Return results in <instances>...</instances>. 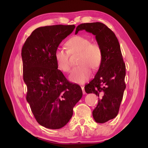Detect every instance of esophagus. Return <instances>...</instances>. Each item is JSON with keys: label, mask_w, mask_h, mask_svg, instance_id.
Here are the masks:
<instances>
[{"label": "esophagus", "mask_w": 148, "mask_h": 148, "mask_svg": "<svg viewBox=\"0 0 148 148\" xmlns=\"http://www.w3.org/2000/svg\"><path fill=\"white\" fill-rule=\"evenodd\" d=\"M81 89H82V90H83V94H85L86 92H85V91H84V86H81Z\"/></svg>", "instance_id": "34e87169"}]
</instances>
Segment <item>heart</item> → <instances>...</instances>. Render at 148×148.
Instances as JSON below:
<instances>
[{
    "instance_id": "obj_1",
    "label": "heart",
    "mask_w": 148,
    "mask_h": 148,
    "mask_svg": "<svg viewBox=\"0 0 148 148\" xmlns=\"http://www.w3.org/2000/svg\"><path fill=\"white\" fill-rule=\"evenodd\" d=\"M67 50L58 48L55 53V58L58 69L64 72L70 71L71 65L70 55L79 53L77 64L69 76L72 82L83 84L89 79L93 69H98L102 60V51L100 47L85 37H72L65 44Z\"/></svg>"
}]
</instances>
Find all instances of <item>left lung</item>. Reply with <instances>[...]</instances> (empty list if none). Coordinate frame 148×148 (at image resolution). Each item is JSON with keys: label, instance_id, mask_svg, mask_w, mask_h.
I'll return each instance as SVG.
<instances>
[{"label": "left lung", "instance_id": "1", "mask_svg": "<svg viewBox=\"0 0 148 148\" xmlns=\"http://www.w3.org/2000/svg\"><path fill=\"white\" fill-rule=\"evenodd\" d=\"M86 30L95 36L102 51V60L95 77L85 85L86 93H95L99 102L93 111V117L99 123H103L114 118L126 88L125 64L123 60L120 46L114 33L106 25L95 22L80 24L75 34Z\"/></svg>", "mask_w": 148, "mask_h": 148}]
</instances>
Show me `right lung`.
Segmentation results:
<instances>
[{"label":"right lung","mask_w":148,"mask_h":148,"mask_svg":"<svg viewBox=\"0 0 148 148\" xmlns=\"http://www.w3.org/2000/svg\"><path fill=\"white\" fill-rule=\"evenodd\" d=\"M74 29V25L37 28L21 49L27 101L37 121L49 129L64 127L83 96L80 86L69 82L55 58L59 45Z\"/></svg>","instance_id":"1"}]
</instances>
